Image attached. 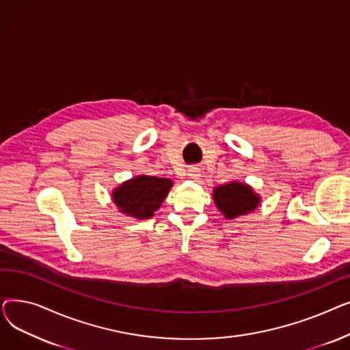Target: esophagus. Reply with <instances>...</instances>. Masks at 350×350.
Listing matches in <instances>:
<instances>
[{
  "label": "esophagus",
  "mask_w": 350,
  "mask_h": 350,
  "mask_svg": "<svg viewBox=\"0 0 350 350\" xmlns=\"http://www.w3.org/2000/svg\"><path fill=\"white\" fill-rule=\"evenodd\" d=\"M198 172H200V170H198L197 167H190V169H189L187 176H189L190 178H197V177L200 176V174H198Z\"/></svg>",
  "instance_id": "obj_1"
}]
</instances>
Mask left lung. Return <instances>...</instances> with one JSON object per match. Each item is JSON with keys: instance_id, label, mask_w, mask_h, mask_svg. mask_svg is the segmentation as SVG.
<instances>
[{"instance_id": "8db88e82", "label": "left lung", "mask_w": 350, "mask_h": 350, "mask_svg": "<svg viewBox=\"0 0 350 350\" xmlns=\"http://www.w3.org/2000/svg\"><path fill=\"white\" fill-rule=\"evenodd\" d=\"M213 198L217 208L228 219L245 215L260 204V196L240 181H231L230 185L215 187Z\"/></svg>"}]
</instances>
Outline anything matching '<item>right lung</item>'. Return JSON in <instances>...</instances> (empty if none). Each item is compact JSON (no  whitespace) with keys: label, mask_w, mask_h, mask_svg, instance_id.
<instances>
[{"label":"right lung","mask_w":350,"mask_h":350,"mask_svg":"<svg viewBox=\"0 0 350 350\" xmlns=\"http://www.w3.org/2000/svg\"><path fill=\"white\" fill-rule=\"evenodd\" d=\"M172 186L173 181L169 178L136 176L116 187L112 200L123 214L139 219L150 218L167 197Z\"/></svg>","instance_id":"1"}]
</instances>
